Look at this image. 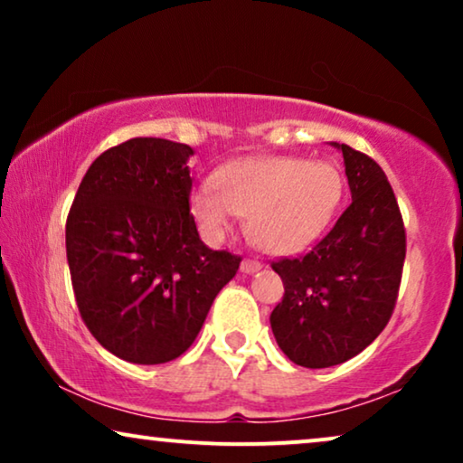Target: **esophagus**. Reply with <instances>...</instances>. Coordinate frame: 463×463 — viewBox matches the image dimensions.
<instances>
[{
  "instance_id": "1",
  "label": "esophagus",
  "mask_w": 463,
  "mask_h": 463,
  "mask_svg": "<svg viewBox=\"0 0 463 463\" xmlns=\"http://www.w3.org/2000/svg\"><path fill=\"white\" fill-rule=\"evenodd\" d=\"M263 265L259 263V261H255V259H244L242 261V265H240V269H242V274H257L259 269H261Z\"/></svg>"
}]
</instances>
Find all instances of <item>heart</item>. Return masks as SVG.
I'll use <instances>...</instances> for the list:
<instances>
[{
    "instance_id": "1",
    "label": "heart",
    "mask_w": 463,
    "mask_h": 463,
    "mask_svg": "<svg viewBox=\"0 0 463 463\" xmlns=\"http://www.w3.org/2000/svg\"><path fill=\"white\" fill-rule=\"evenodd\" d=\"M344 179L328 162L293 156L246 157L214 175V189L192 195V213L208 238L221 240L236 214L265 252L293 255L314 244L337 213Z\"/></svg>"
}]
</instances>
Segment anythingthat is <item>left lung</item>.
<instances>
[{"label":"left lung","mask_w":463,"mask_h":463,"mask_svg":"<svg viewBox=\"0 0 463 463\" xmlns=\"http://www.w3.org/2000/svg\"><path fill=\"white\" fill-rule=\"evenodd\" d=\"M344 154L352 204L307 255L271 268L284 282L269 316L280 350L306 369L345 363L388 325L401 287L407 236L382 166L350 145Z\"/></svg>","instance_id":"obj_1"}]
</instances>
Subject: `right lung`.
<instances>
[{
	"label": "right lung",
	"mask_w": 463,
	"mask_h": 463,
	"mask_svg": "<svg viewBox=\"0 0 463 463\" xmlns=\"http://www.w3.org/2000/svg\"><path fill=\"white\" fill-rule=\"evenodd\" d=\"M189 145L138 137L100 154L67 217V261L88 331L135 364L179 358L242 259L211 250L189 213Z\"/></svg>",
	"instance_id": "1"
}]
</instances>
